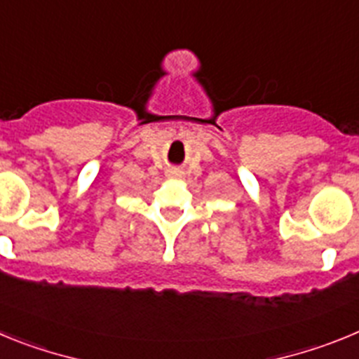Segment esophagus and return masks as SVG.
<instances>
[{
  "mask_svg": "<svg viewBox=\"0 0 359 359\" xmlns=\"http://www.w3.org/2000/svg\"><path fill=\"white\" fill-rule=\"evenodd\" d=\"M167 176H169V177H180V176H182V170H180V169H169V170H167Z\"/></svg>",
  "mask_w": 359,
  "mask_h": 359,
  "instance_id": "esophagus-1",
  "label": "esophagus"
}]
</instances>
